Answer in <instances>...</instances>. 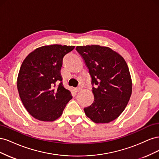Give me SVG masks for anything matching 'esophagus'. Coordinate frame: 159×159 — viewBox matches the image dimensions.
Here are the masks:
<instances>
[{
    "instance_id": "esophagus-1",
    "label": "esophagus",
    "mask_w": 159,
    "mask_h": 159,
    "mask_svg": "<svg viewBox=\"0 0 159 159\" xmlns=\"http://www.w3.org/2000/svg\"><path fill=\"white\" fill-rule=\"evenodd\" d=\"M81 88H75L74 89V90H75V92L77 93V92H79V91H81Z\"/></svg>"
}]
</instances>
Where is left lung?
I'll list each match as a JSON object with an SVG mask.
<instances>
[{
    "instance_id": "1",
    "label": "left lung",
    "mask_w": 159,
    "mask_h": 159,
    "mask_svg": "<svg viewBox=\"0 0 159 159\" xmlns=\"http://www.w3.org/2000/svg\"><path fill=\"white\" fill-rule=\"evenodd\" d=\"M91 78L94 101L84 108L95 123H108L125 109L132 93V81L125 60L109 47L77 46Z\"/></svg>"
}]
</instances>
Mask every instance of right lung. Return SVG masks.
Masks as SVG:
<instances>
[{"instance_id":"right-lung-1","label":"right lung","mask_w":159,"mask_h":159,"mask_svg":"<svg viewBox=\"0 0 159 159\" xmlns=\"http://www.w3.org/2000/svg\"><path fill=\"white\" fill-rule=\"evenodd\" d=\"M74 47L44 46L30 53L23 61L17 78V88L24 106L35 119L55 121L72 98L70 91L62 84L60 70L63 57Z\"/></svg>"}]
</instances>
